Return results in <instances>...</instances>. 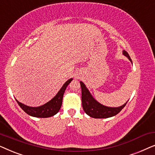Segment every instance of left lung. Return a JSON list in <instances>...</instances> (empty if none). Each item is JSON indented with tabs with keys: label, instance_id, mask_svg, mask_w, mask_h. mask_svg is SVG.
I'll list each match as a JSON object with an SVG mask.
<instances>
[{
	"label": "left lung",
	"instance_id": "8db88e82",
	"mask_svg": "<svg viewBox=\"0 0 155 155\" xmlns=\"http://www.w3.org/2000/svg\"><path fill=\"white\" fill-rule=\"evenodd\" d=\"M124 56L128 57L131 62L130 57L126 51H123ZM80 86L82 89V104L84 111L88 116L95 118H107L116 116L125 107L126 104H124L119 107H105L93 98L90 92L87 89L83 82L80 81Z\"/></svg>",
	"mask_w": 155,
	"mask_h": 155
}]
</instances>
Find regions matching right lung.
Instances as JSON below:
<instances>
[{
  "instance_id": "right-lung-1",
  "label": "right lung",
  "mask_w": 155,
  "mask_h": 155,
  "mask_svg": "<svg viewBox=\"0 0 155 155\" xmlns=\"http://www.w3.org/2000/svg\"><path fill=\"white\" fill-rule=\"evenodd\" d=\"M73 79H70L63 84L62 87L59 92L57 93V94L51 100L48 101L45 104L40 106L38 107H31L26 106L23 104L19 102L17 100V102L19 104V106L22 108V109L24 111L25 113H27L29 115L34 117H38V118H48L51 117V116H54L60 110L61 105H62V101L63 94H64L65 90L66 89L67 86L68 85Z\"/></svg>"
}]
</instances>
